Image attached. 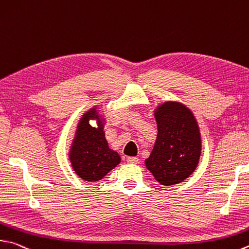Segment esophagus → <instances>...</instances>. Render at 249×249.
<instances>
[{"label": "esophagus", "instance_id": "1", "mask_svg": "<svg viewBox=\"0 0 249 249\" xmlns=\"http://www.w3.org/2000/svg\"><path fill=\"white\" fill-rule=\"evenodd\" d=\"M126 161L128 162V163H135L137 164L139 162V159L137 157H127V159H126Z\"/></svg>", "mask_w": 249, "mask_h": 249}]
</instances>
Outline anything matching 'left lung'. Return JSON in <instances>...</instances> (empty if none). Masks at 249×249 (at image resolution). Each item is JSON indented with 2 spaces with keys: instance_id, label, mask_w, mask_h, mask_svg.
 Returning <instances> with one entry per match:
<instances>
[{
  "instance_id": "1",
  "label": "left lung",
  "mask_w": 249,
  "mask_h": 249,
  "mask_svg": "<svg viewBox=\"0 0 249 249\" xmlns=\"http://www.w3.org/2000/svg\"><path fill=\"white\" fill-rule=\"evenodd\" d=\"M158 135L146 168L161 185L171 186L196 170L201 155L199 126L183 103L166 101L155 110Z\"/></svg>"
}]
</instances>
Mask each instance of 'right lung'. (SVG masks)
Returning <instances> with one entry per match:
<instances>
[{"instance_id":"add662e5","label":"right lung","mask_w":249,"mask_h":249,"mask_svg":"<svg viewBox=\"0 0 249 249\" xmlns=\"http://www.w3.org/2000/svg\"><path fill=\"white\" fill-rule=\"evenodd\" d=\"M91 119L97 121V128L89 124ZM103 128L105 120L93 107L80 117L71 142L69 152L71 168L87 182L100 180L121 162L119 153L109 147Z\"/></svg>"}]
</instances>
